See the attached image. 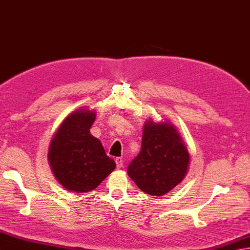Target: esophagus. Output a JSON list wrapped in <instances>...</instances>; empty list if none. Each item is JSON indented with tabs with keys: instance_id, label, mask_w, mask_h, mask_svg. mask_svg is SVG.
<instances>
[{
	"instance_id": "obj_1",
	"label": "esophagus",
	"mask_w": 250,
	"mask_h": 250,
	"mask_svg": "<svg viewBox=\"0 0 250 250\" xmlns=\"http://www.w3.org/2000/svg\"><path fill=\"white\" fill-rule=\"evenodd\" d=\"M115 163H116V168H118V169L123 167V160H122V157H116Z\"/></svg>"
}]
</instances>
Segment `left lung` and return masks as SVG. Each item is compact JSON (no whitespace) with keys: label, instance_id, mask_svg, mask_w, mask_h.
<instances>
[{"label":"left lung","instance_id":"left-lung-1","mask_svg":"<svg viewBox=\"0 0 250 250\" xmlns=\"http://www.w3.org/2000/svg\"><path fill=\"white\" fill-rule=\"evenodd\" d=\"M189 162V152L174 126L147 121L141 150L128 165L127 172L141 191L161 196L182 181Z\"/></svg>","mask_w":250,"mask_h":250}]
</instances>
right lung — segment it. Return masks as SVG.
Here are the masks:
<instances>
[{
  "label": "right lung",
  "mask_w": 250,
  "mask_h": 250,
  "mask_svg": "<svg viewBox=\"0 0 250 250\" xmlns=\"http://www.w3.org/2000/svg\"><path fill=\"white\" fill-rule=\"evenodd\" d=\"M93 111L79 110L67 116L50 142L48 161L55 177L69 191L96 189L115 168L100 141L90 135Z\"/></svg>",
  "instance_id": "right-lung-1"
}]
</instances>
